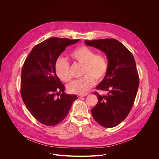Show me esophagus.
I'll return each instance as SVG.
<instances>
[{
	"instance_id": "obj_1",
	"label": "esophagus",
	"mask_w": 159,
	"mask_h": 159,
	"mask_svg": "<svg viewBox=\"0 0 159 159\" xmlns=\"http://www.w3.org/2000/svg\"><path fill=\"white\" fill-rule=\"evenodd\" d=\"M87 94H79V95H77V97H78L79 98H81V97H82L87 96Z\"/></svg>"
}]
</instances>
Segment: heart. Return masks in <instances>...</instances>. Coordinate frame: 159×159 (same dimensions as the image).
Wrapping results in <instances>:
<instances>
[{"label": "heart", "instance_id": "obj_1", "mask_svg": "<svg viewBox=\"0 0 159 159\" xmlns=\"http://www.w3.org/2000/svg\"><path fill=\"white\" fill-rule=\"evenodd\" d=\"M70 58L83 65L82 79L75 80L67 85L69 91L75 94H85L95 85L102 80L108 70V61L105 56L95 54V52L87 46H80L70 54ZM56 72L61 80L69 82L72 79L70 64L64 59H57L55 65Z\"/></svg>", "mask_w": 159, "mask_h": 159}]
</instances>
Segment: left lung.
Returning <instances> with one entry per match:
<instances>
[{"instance_id": "left-lung-1", "label": "left lung", "mask_w": 159, "mask_h": 159, "mask_svg": "<svg viewBox=\"0 0 159 159\" xmlns=\"http://www.w3.org/2000/svg\"><path fill=\"white\" fill-rule=\"evenodd\" d=\"M85 43L103 52L108 60L107 74L96 87L108 93L105 95L93 93L97 95L98 103L91 110L92 116L104 127H116L127 117L136 97L139 79L134 57L114 39L85 40Z\"/></svg>"}]
</instances>
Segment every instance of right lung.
Masks as SVG:
<instances>
[{
    "label": "right lung",
    "instance_id": "obj_1",
    "mask_svg": "<svg viewBox=\"0 0 159 159\" xmlns=\"http://www.w3.org/2000/svg\"><path fill=\"white\" fill-rule=\"evenodd\" d=\"M79 40L49 38L35 46L25 61L21 74L22 98L32 116L42 124L52 126L61 122L78 98L64 92L55 65L66 47ZM59 92L62 93L56 98Z\"/></svg>",
    "mask_w": 159,
    "mask_h": 159
}]
</instances>
